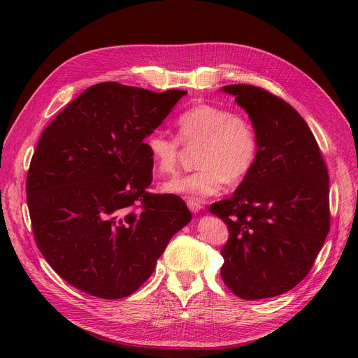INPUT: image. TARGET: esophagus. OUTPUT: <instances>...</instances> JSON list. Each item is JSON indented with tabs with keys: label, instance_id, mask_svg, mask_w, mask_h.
Wrapping results in <instances>:
<instances>
[{
	"label": "esophagus",
	"instance_id": "esophagus-1",
	"mask_svg": "<svg viewBox=\"0 0 358 358\" xmlns=\"http://www.w3.org/2000/svg\"><path fill=\"white\" fill-rule=\"evenodd\" d=\"M187 206H189V209L193 212V213H197L203 209V203L201 201H197V200H193V199H189L187 200Z\"/></svg>",
	"mask_w": 358,
	"mask_h": 358
}]
</instances>
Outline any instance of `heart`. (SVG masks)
Returning <instances> with one entry per match:
<instances>
[{"mask_svg": "<svg viewBox=\"0 0 358 358\" xmlns=\"http://www.w3.org/2000/svg\"><path fill=\"white\" fill-rule=\"evenodd\" d=\"M177 137L155 130L145 146L157 171L174 176L180 168L181 146L196 150L197 171L162 184V192L181 194L200 201L220 192L224 181L238 182L251 171L258 149L252 122L229 108L197 103L187 108L176 122Z\"/></svg>", "mask_w": 358, "mask_h": 358, "instance_id": "1", "label": "heart"}]
</instances>
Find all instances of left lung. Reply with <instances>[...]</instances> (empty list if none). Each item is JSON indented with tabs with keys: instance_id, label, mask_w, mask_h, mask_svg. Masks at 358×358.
Instances as JSON below:
<instances>
[{
	"instance_id": "8db88e82",
	"label": "left lung",
	"mask_w": 358,
	"mask_h": 358,
	"mask_svg": "<svg viewBox=\"0 0 358 358\" xmlns=\"http://www.w3.org/2000/svg\"><path fill=\"white\" fill-rule=\"evenodd\" d=\"M255 127L251 171L210 213L228 224L220 275L241 299L292 290L310 271L329 232V177L303 117L285 100L248 84L224 85Z\"/></svg>"
}]
</instances>
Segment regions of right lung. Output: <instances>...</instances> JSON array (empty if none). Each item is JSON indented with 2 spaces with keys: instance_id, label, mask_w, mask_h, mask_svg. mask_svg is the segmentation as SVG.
<instances>
[{
  "instance_id": "right-lung-1",
  "label": "right lung",
  "mask_w": 358,
  "mask_h": 358,
  "mask_svg": "<svg viewBox=\"0 0 358 358\" xmlns=\"http://www.w3.org/2000/svg\"><path fill=\"white\" fill-rule=\"evenodd\" d=\"M187 91L101 83L43 130L27 174L37 248L78 290L101 299L136 292L169 239L192 220L174 194H150L143 139Z\"/></svg>"
}]
</instances>
